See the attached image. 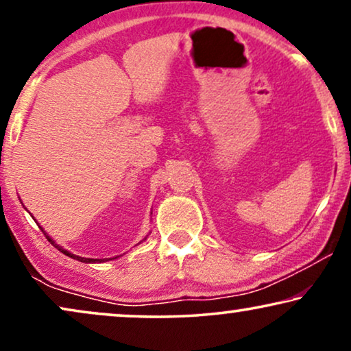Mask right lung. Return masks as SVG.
I'll return each instance as SVG.
<instances>
[{
	"mask_svg": "<svg viewBox=\"0 0 351 351\" xmlns=\"http://www.w3.org/2000/svg\"><path fill=\"white\" fill-rule=\"evenodd\" d=\"M32 217H33V215H32ZM41 230H43V228H41ZM43 233H45V234H46L47 241H51V244H52V246H56L57 249H59V251H60L62 254H65V256H69V257H71V258H75V261H80V262H83V263H100V262H108V261H113V258H117V257H119V256H117V257H113V258H88V257H80V256H75V254H73V252L66 251V249H64V247H62V246H59V244H56V241H54V239H52V238L49 237V234H47V233L45 232V230H43ZM147 237H148V234H147ZM147 237H145V238H143V239H142V241H145V239H147ZM142 241H141V243H142Z\"/></svg>",
	"mask_w": 351,
	"mask_h": 351,
	"instance_id": "add662e5",
	"label": "right lung"
}]
</instances>
